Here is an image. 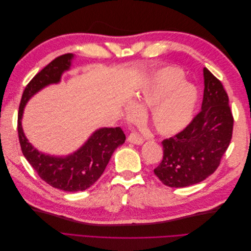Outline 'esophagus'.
<instances>
[{"label":"esophagus","mask_w":251,"mask_h":251,"mask_svg":"<svg viewBox=\"0 0 251 251\" xmlns=\"http://www.w3.org/2000/svg\"><path fill=\"white\" fill-rule=\"evenodd\" d=\"M127 141L134 143V144H142L144 142V139L140 134H138L137 132H133L127 137Z\"/></svg>","instance_id":"34e87169"}]
</instances>
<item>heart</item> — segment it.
<instances>
[{"mask_svg":"<svg viewBox=\"0 0 251 251\" xmlns=\"http://www.w3.org/2000/svg\"><path fill=\"white\" fill-rule=\"evenodd\" d=\"M183 81V74L176 67H165L155 72L140 94L134 98L126 113L137 117L136 109H151V123L161 135L179 133L191 123L197 103L196 89Z\"/></svg>","mask_w":251,"mask_h":251,"instance_id":"obj_1","label":"heart"}]
</instances>
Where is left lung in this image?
I'll return each mask as SVG.
<instances>
[{
    "instance_id": "8db88e82",
    "label": "left lung",
    "mask_w": 251,
    "mask_h": 251,
    "mask_svg": "<svg viewBox=\"0 0 251 251\" xmlns=\"http://www.w3.org/2000/svg\"><path fill=\"white\" fill-rule=\"evenodd\" d=\"M203 75L201 111L181 132L161 142L163 158L154 173L166 186L185 187L205 180L218 169L229 147L233 116L228 95L207 68Z\"/></svg>"
}]
</instances>
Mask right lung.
Returning <instances> with one entry per match:
<instances>
[{"label": "right lung", "instance_id": "1", "mask_svg": "<svg viewBox=\"0 0 251 251\" xmlns=\"http://www.w3.org/2000/svg\"><path fill=\"white\" fill-rule=\"evenodd\" d=\"M72 53H66L52 60L29 81L22 95L18 114V133L23 155L50 186L65 192L86 191L98 180L110 161L111 156L126 140V135L118 127L97 130L74 154L62 158L40 153L30 144L22 128V116L29 98L50 83L59 81L64 71L71 66Z\"/></svg>", "mask_w": 251, "mask_h": 251}]
</instances>
